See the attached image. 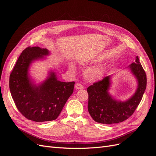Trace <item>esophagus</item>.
Wrapping results in <instances>:
<instances>
[{
  "label": "esophagus",
  "mask_w": 156,
  "mask_h": 156,
  "mask_svg": "<svg viewBox=\"0 0 156 156\" xmlns=\"http://www.w3.org/2000/svg\"><path fill=\"white\" fill-rule=\"evenodd\" d=\"M75 88L76 89H78V90H80V89H83V86L81 85V84H80V83H77L75 84Z\"/></svg>",
  "instance_id": "esophagus-1"
}]
</instances>
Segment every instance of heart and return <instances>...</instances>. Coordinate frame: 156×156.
<instances>
[{
	"instance_id": "obj_1",
	"label": "heart",
	"mask_w": 156,
	"mask_h": 156,
	"mask_svg": "<svg viewBox=\"0 0 156 156\" xmlns=\"http://www.w3.org/2000/svg\"><path fill=\"white\" fill-rule=\"evenodd\" d=\"M100 62H101V58H100V57H97V58L89 60V61H81L80 62V64L82 67L87 68L90 66L96 63H99ZM69 68L70 71L72 72L76 71L75 66H74V64L71 63L69 65ZM105 72H106V68L105 66L103 64H99L88 69L85 72V76L86 80L90 81V82H92V83L98 82V81H101L104 78L105 75Z\"/></svg>"
}]
</instances>
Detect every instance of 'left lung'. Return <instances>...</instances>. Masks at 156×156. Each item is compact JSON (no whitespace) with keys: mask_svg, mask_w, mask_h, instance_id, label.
<instances>
[{"mask_svg":"<svg viewBox=\"0 0 156 156\" xmlns=\"http://www.w3.org/2000/svg\"><path fill=\"white\" fill-rule=\"evenodd\" d=\"M128 68L136 79L137 88L125 101L115 99L109 92L111 75L88 87V110L95 121L108 125L118 123L129 118L136 110L145 90L147 76L138 56L135 62L131 64Z\"/></svg>","mask_w":156,"mask_h":156,"instance_id":"1","label":"left lung"}]
</instances>
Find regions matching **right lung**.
<instances>
[{
    "label": "right lung",
    "instance_id": "1",
    "mask_svg": "<svg viewBox=\"0 0 156 156\" xmlns=\"http://www.w3.org/2000/svg\"><path fill=\"white\" fill-rule=\"evenodd\" d=\"M49 54L47 48L27 47L19 57L9 77L10 92L16 106L24 117L35 122L57 119L75 85L74 81L57 80L52 70L42 83H35L29 75L30 66Z\"/></svg>",
    "mask_w": 156,
    "mask_h": 156
}]
</instances>
